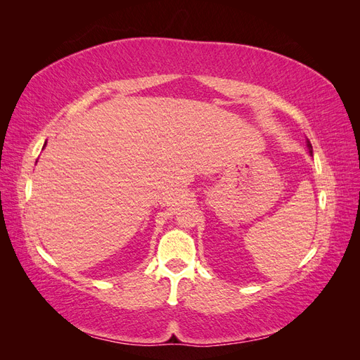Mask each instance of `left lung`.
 Listing matches in <instances>:
<instances>
[{
    "mask_svg": "<svg viewBox=\"0 0 360 360\" xmlns=\"http://www.w3.org/2000/svg\"><path fill=\"white\" fill-rule=\"evenodd\" d=\"M307 146H308V150H309V153H312V146H311V143H309V141H307Z\"/></svg>",
    "mask_w": 360,
    "mask_h": 360,
    "instance_id": "obj_1",
    "label": "left lung"
}]
</instances>
